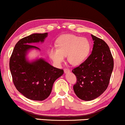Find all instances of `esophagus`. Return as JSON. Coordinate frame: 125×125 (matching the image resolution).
Wrapping results in <instances>:
<instances>
[{
	"label": "esophagus",
	"mask_w": 125,
	"mask_h": 125,
	"mask_svg": "<svg viewBox=\"0 0 125 125\" xmlns=\"http://www.w3.org/2000/svg\"><path fill=\"white\" fill-rule=\"evenodd\" d=\"M64 73H67L70 72V70L69 69V68H64Z\"/></svg>",
	"instance_id": "obj_1"
}]
</instances>
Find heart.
<instances>
[{
	"label": "heart",
	"mask_w": 125,
	"mask_h": 125,
	"mask_svg": "<svg viewBox=\"0 0 125 125\" xmlns=\"http://www.w3.org/2000/svg\"><path fill=\"white\" fill-rule=\"evenodd\" d=\"M56 48H51L48 54L56 65H60L67 55V61L71 65L77 66L83 63L89 57L90 43L85 38L73 34L63 35L57 40Z\"/></svg>",
	"instance_id": "obj_1"
}]
</instances>
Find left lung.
I'll use <instances>...</instances> for the list:
<instances>
[{"instance_id": "obj_1", "label": "left lung", "mask_w": 125, "mask_h": 125, "mask_svg": "<svg viewBox=\"0 0 125 125\" xmlns=\"http://www.w3.org/2000/svg\"><path fill=\"white\" fill-rule=\"evenodd\" d=\"M94 41L92 54L83 63L73 70L77 77L73 89L79 99L90 101L104 93L113 69V59L103 40L91 35Z\"/></svg>"}]
</instances>
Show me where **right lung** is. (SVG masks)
Here are the masks:
<instances>
[{"instance_id": "right-lung-1", "label": "right lung", "mask_w": 125, "mask_h": 125, "mask_svg": "<svg viewBox=\"0 0 125 125\" xmlns=\"http://www.w3.org/2000/svg\"><path fill=\"white\" fill-rule=\"evenodd\" d=\"M48 33H33L21 39L15 45L9 61V67L15 86L25 97L42 101L51 93L54 83L64 74V70L49 64L44 58L29 61V51L39 48L32 44L44 42Z\"/></svg>"}]
</instances>
